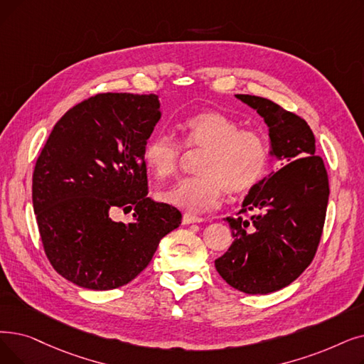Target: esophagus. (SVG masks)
I'll list each match as a JSON object with an SVG mask.
<instances>
[{
	"instance_id": "1",
	"label": "esophagus",
	"mask_w": 364,
	"mask_h": 364,
	"mask_svg": "<svg viewBox=\"0 0 364 364\" xmlns=\"http://www.w3.org/2000/svg\"><path fill=\"white\" fill-rule=\"evenodd\" d=\"M203 218L202 217H196L192 214H184L183 215V225H192V223H202Z\"/></svg>"
}]
</instances>
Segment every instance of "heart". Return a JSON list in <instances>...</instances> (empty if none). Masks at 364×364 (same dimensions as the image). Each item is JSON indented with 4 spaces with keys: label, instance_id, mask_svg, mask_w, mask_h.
<instances>
[{
    "label": "heart",
    "instance_id": "1",
    "mask_svg": "<svg viewBox=\"0 0 364 364\" xmlns=\"http://www.w3.org/2000/svg\"><path fill=\"white\" fill-rule=\"evenodd\" d=\"M181 143L191 151H202L196 162L199 176L180 180L159 193L165 203L188 213L210 211L218 207L225 191L241 196L263 178L269 162L264 138L233 117L215 112L188 116L180 123ZM183 149L166 134L153 135L144 147V164L157 178H166L177 171Z\"/></svg>",
    "mask_w": 364,
    "mask_h": 364
}]
</instances>
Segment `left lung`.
<instances>
[{"instance_id":"8db88e82","label":"left lung","mask_w":364,"mask_h":364,"mask_svg":"<svg viewBox=\"0 0 364 364\" xmlns=\"http://www.w3.org/2000/svg\"><path fill=\"white\" fill-rule=\"evenodd\" d=\"M255 108L269 129L271 156L279 168L251 188L238 214L226 217L233 242L215 260L229 286L247 294H267L291 284L317 252L328 202L324 162L315 154L309 124L278 104L236 95Z\"/></svg>"}]
</instances>
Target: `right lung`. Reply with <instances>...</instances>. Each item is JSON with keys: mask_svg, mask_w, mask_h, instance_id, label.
Masks as SVG:
<instances>
[{"mask_svg": "<svg viewBox=\"0 0 364 364\" xmlns=\"http://www.w3.org/2000/svg\"><path fill=\"white\" fill-rule=\"evenodd\" d=\"M157 95L98 93L55 124L33 173L47 259L65 279L113 290L143 272L181 213L147 198L144 147L161 119ZM134 210L126 225L109 213Z\"/></svg>", "mask_w": 364, "mask_h": 364, "instance_id": "obj_1", "label": "right lung"}]
</instances>
